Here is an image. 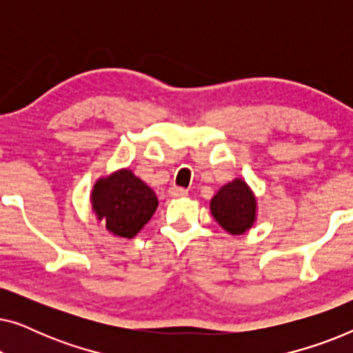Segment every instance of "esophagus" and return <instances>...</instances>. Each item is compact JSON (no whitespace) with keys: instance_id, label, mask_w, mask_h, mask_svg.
Segmentation results:
<instances>
[{"instance_id":"1","label":"esophagus","mask_w":353,"mask_h":353,"mask_svg":"<svg viewBox=\"0 0 353 353\" xmlns=\"http://www.w3.org/2000/svg\"><path fill=\"white\" fill-rule=\"evenodd\" d=\"M168 194L172 197H183V196H188V190L180 186H172L170 190H168Z\"/></svg>"}]
</instances>
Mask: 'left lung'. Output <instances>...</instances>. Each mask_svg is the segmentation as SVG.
Wrapping results in <instances>:
<instances>
[{
    "label": "left lung",
    "instance_id": "1",
    "mask_svg": "<svg viewBox=\"0 0 353 353\" xmlns=\"http://www.w3.org/2000/svg\"><path fill=\"white\" fill-rule=\"evenodd\" d=\"M254 192L243 180H233L225 185L210 201V212L221 228L231 234H243L255 221Z\"/></svg>",
    "mask_w": 353,
    "mask_h": 353
}]
</instances>
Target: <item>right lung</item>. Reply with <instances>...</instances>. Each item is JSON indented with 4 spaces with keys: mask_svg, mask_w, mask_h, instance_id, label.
Returning <instances> with one entry per match:
<instances>
[{
    "mask_svg": "<svg viewBox=\"0 0 353 353\" xmlns=\"http://www.w3.org/2000/svg\"><path fill=\"white\" fill-rule=\"evenodd\" d=\"M157 204L156 192L127 168L101 178L91 192L94 214L120 238H133L151 220Z\"/></svg>",
    "mask_w": 353,
    "mask_h": 353,
    "instance_id": "obj_1",
    "label": "right lung"
}]
</instances>
